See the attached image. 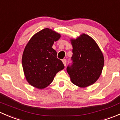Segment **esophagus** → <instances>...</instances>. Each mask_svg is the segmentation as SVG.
Listing matches in <instances>:
<instances>
[{"mask_svg":"<svg viewBox=\"0 0 120 120\" xmlns=\"http://www.w3.org/2000/svg\"><path fill=\"white\" fill-rule=\"evenodd\" d=\"M63 63L64 65V66H66V63H67V60L66 59H63V60H62Z\"/></svg>","mask_w":120,"mask_h":120,"instance_id":"esophagus-1","label":"esophagus"}]
</instances>
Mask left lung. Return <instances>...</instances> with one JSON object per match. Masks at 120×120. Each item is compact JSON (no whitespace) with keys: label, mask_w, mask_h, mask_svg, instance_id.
<instances>
[{"label":"left lung","mask_w":120,"mask_h":120,"mask_svg":"<svg viewBox=\"0 0 120 120\" xmlns=\"http://www.w3.org/2000/svg\"><path fill=\"white\" fill-rule=\"evenodd\" d=\"M72 63L67 71L72 82L78 86H88L100 77L104 66V57L95 41L83 34L76 39H71Z\"/></svg>","instance_id":"1"}]
</instances>
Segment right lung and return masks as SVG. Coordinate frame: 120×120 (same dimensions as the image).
<instances>
[{"mask_svg": "<svg viewBox=\"0 0 120 120\" xmlns=\"http://www.w3.org/2000/svg\"><path fill=\"white\" fill-rule=\"evenodd\" d=\"M60 35L49 28L35 34L24 49L22 64L24 74L30 85L43 89L53 81L54 76L64 68L57 58V52L52 47Z\"/></svg>", "mask_w": 120, "mask_h": 120, "instance_id": "1", "label": "right lung"}]
</instances>
